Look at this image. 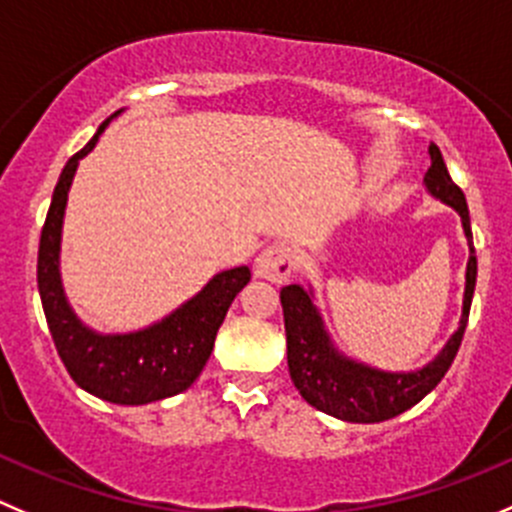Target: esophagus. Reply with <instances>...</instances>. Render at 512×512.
<instances>
[{
  "label": "esophagus",
  "instance_id": "34e87169",
  "mask_svg": "<svg viewBox=\"0 0 512 512\" xmlns=\"http://www.w3.org/2000/svg\"><path fill=\"white\" fill-rule=\"evenodd\" d=\"M294 271V251L284 243H274V246H266L264 251L256 256V264H253V274L259 279L271 281V284H281L286 281Z\"/></svg>",
  "mask_w": 512,
  "mask_h": 512
}]
</instances>
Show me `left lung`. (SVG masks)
Listing matches in <instances>:
<instances>
[{
  "label": "left lung",
  "instance_id": "1",
  "mask_svg": "<svg viewBox=\"0 0 512 512\" xmlns=\"http://www.w3.org/2000/svg\"><path fill=\"white\" fill-rule=\"evenodd\" d=\"M425 188L430 196L455 208L462 221L467 246H470L460 326L447 339L442 352L425 367L415 369V372H384V369L349 359L347 354L334 347L332 337L326 332L324 319L314 304V291L299 284L281 289L291 382L311 407L337 417V420L372 425V422H384L402 415L440 384L460 349L467 316H470L472 294H475L478 259H475V248H472L470 211H467L465 193L452 183L440 148L435 143L430 145V168L425 173Z\"/></svg>",
  "mask_w": 512,
  "mask_h": 512
}]
</instances>
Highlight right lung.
I'll return each mask as SVG.
<instances>
[{
	"label": "right lung",
	"instance_id": "add662e5",
	"mask_svg": "<svg viewBox=\"0 0 512 512\" xmlns=\"http://www.w3.org/2000/svg\"><path fill=\"white\" fill-rule=\"evenodd\" d=\"M120 113L123 110L110 115L90 143L62 168L42 226L37 286L57 354L77 387L113 405H148L155 399L180 394L196 382L213 352L218 326L226 319L228 306L238 291L251 281V271L248 266L221 271L193 299L140 332L100 334L82 324L67 301L60 276L67 193L80 160L95 148L102 130Z\"/></svg>",
	"mask_w": 512,
	"mask_h": 512
}]
</instances>
